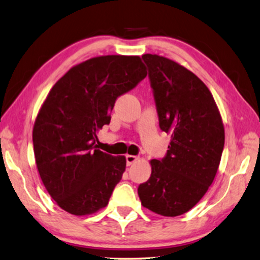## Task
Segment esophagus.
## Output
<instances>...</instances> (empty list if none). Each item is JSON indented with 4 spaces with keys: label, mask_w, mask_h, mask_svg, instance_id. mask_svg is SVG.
<instances>
[{
    "label": "esophagus",
    "mask_w": 260,
    "mask_h": 260,
    "mask_svg": "<svg viewBox=\"0 0 260 260\" xmlns=\"http://www.w3.org/2000/svg\"><path fill=\"white\" fill-rule=\"evenodd\" d=\"M138 160V156H135V155H126V162H127V166H131L133 165L135 161Z\"/></svg>",
    "instance_id": "1"
}]
</instances>
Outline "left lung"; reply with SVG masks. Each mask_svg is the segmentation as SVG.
Wrapping results in <instances>:
<instances>
[{"mask_svg": "<svg viewBox=\"0 0 260 260\" xmlns=\"http://www.w3.org/2000/svg\"><path fill=\"white\" fill-rule=\"evenodd\" d=\"M158 125L170 135L167 154L152 160L138 193L143 207L175 217L190 210L214 181L224 148V126L211 92L199 77L157 55L142 56Z\"/></svg>", "mask_w": 260, "mask_h": 260, "instance_id": "obj_1", "label": "left lung"}]
</instances>
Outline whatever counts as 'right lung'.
Returning <instances> with one entry per match:
<instances>
[{
  "instance_id": "right-lung-1",
  "label": "right lung",
  "mask_w": 260,
  "mask_h": 260,
  "mask_svg": "<svg viewBox=\"0 0 260 260\" xmlns=\"http://www.w3.org/2000/svg\"><path fill=\"white\" fill-rule=\"evenodd\" d=\"M139 56H102L70 69L53 85L32 131L44 187L76 216L106 207L126 169L125 156L96 149V132L111 121L118 96L146 78Z\"/></svg>"
}]
</instances>
